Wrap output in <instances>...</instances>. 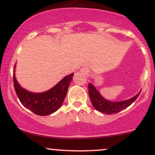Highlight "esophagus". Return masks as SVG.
<instances>
[{"mask_svg": "<svg viewBox=\"0 0 155 155\" xmlns=\"http://www.w3.org/2000/svg\"><path fill=\"white\" fill-rule=\"evenodd\" d=\"M81 71L84 73V74H89V69L88 68H86V67H83L81 68Z\"/></svg>", "mask_w": 155, "mask_h": 155, "instance_id": "esophagus-1", "label": "esophagus"}]
</instances>
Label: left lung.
Returning <instances> with one entry per match:
<instances>
[{"label":"left lung","mask_w":155,"mask_h":155,"mask_svg":"<svg viewBox=\"0 0 155 155\" xmlns=\"http://www.w3.org/2000/svg\"><path fill=\"white\" fill-rule=\"evenodd\" d=\"M88 90L89 96H90L92 106L97 111L106 114L118 113L124 110V108H127L136 100L140 92L137 94L134 97H131L129 100L120 101V102H112V101L105 99L91 83H89Z\"/></svg>","instance_id":"1"}]
</instances>
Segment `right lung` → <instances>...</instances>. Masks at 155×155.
Listing matches in <instances>:
<instances>
[{"label": "right lung", "mask_w": 155, "mask_h": 155, "mask_svg": "<svg viewBox=\"0 0 155 155\" xmlns=\"http://www.w3.org/2000/svg\"><path fill=\"white\" fill-rule=\"evenodd\" d=\"M73 76L74 74L65 76L48 91L34 93L21 87L16 79L14 70V85L17 97L25 107L37 115L47 116L56 111L63 104Z\"/></svg>", "instance_id": "right-lung-1"}]
</instances>
